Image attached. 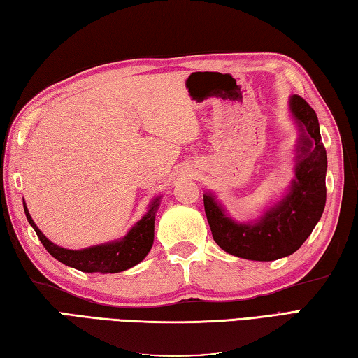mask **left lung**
Here are the masks:
<instances>
[{
  "label": "left lung",
  "instance_id": "1",
  "mask_svg": "<svg viewBox=\"0 0 358 358\" xmlns=\"http://www.w3.org/2000/svg\"><path fill=\"white\" fill-rule=\"evenodd\" d=\"M298 141L294 148V179L284 196L266 207L257 220L237 221L213 193H204L208 226L217 245L235 257L271 262L292 255L318 224L326 206L327 156L320 123L306 99H288Z\"/></svg>",
  "mask_w": 358,
  "mask_h": 358
}]
</instances>
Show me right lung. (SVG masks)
Instances as JSON below:
<instances>
[{"label": "right lung", "instance_id": "1", "mask_svg": "<svg viewBox=\"0 0 358 358\" xmlns=\"http://www.w3.org/2000/svg\"><path fill=\"white\" fill-rule=\"evenodd\" d=\"M160 198L162 196H157L151 201V204L148 206V212L127 231L124 237L84 249H66L46 238L31 218L26 204H23V207L26 218L36 231L38 240L54 259L84 273L112 274L126 271V269L138 265L151 251L154 243V221H156Z\"/></svg>", "mask_w": 358, "mask_h": 358}]
</instances>
